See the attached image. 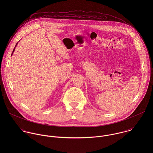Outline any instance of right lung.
Returning <instances> with one entry per match:
<instances>
[{
	"label": "right lung",
	"mask_w": 153,
	"mask_h": 153,
	"mask_svg": "<svg viewBox=\"0 0 153 153\" xmlns=\"http://www.w3.org/2000/svg\"><path fill=\"white\" fill-rule=\"evenodd\" d=\"M17 44H18V43H17V44H16V45H17ZM16 46H15V47H16ZM15 48H14V49H13V52H12V54H13V52H14V51H15Z\"/></svg>",
	"instance_id": "1"
}]
</instances>
